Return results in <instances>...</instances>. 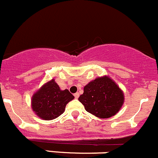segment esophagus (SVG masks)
Segmentation results:
<instances>
[{
    "mask_svg": "<svg viewBox=\"0 0 158 158\" xmlns=\"http://www.w3.org/2000/svg\"><path fill=\"white\" fill-rule=\"evenodd\" d=\"M74 96H75V98H76V99H78V98H79V93H75V94H74Z\"/></svg>",
    "mask_w": 158,
    "mask_h": 158,
    "instance_id": "34e87169",
    "label": "esophagus"
}]
</instances>
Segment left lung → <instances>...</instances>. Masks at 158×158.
Wrapping results in <instances>:
<instances>
[{
  "mask_svg": "<svg viewBox=\"0 0 158 158\" xmlns=\"http://www.w3.org/2000/svg\"><path fill=\"white\" fill-rule=\"evenodd\" d=\"M79 100L87 112L106 119L120 111L124 102V93L110 76H103L85 85Z\"/></svg>",
  "mask_w": 158,
  "mask_h": 158,
  "instance_id": "obj_1",
  "label": "left lung"
}]
</instances>
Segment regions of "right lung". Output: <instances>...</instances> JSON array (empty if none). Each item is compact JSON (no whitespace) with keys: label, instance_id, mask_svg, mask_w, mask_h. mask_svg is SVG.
I'll list each match as a JSON object with an SVG mask.
<instances>
[{"label":"right lung","instance_id":"obj_1","mask_svg":"<svg viewBox=\"0 0 158 158\" xmlns=\"http://www.w3.org/2000/svg\"><path fill=\"white\" fill-rule=\"evenodd\" d=\"M73 99L74 96L68 89H61L52 79L34 93L31 106L38 117L44 120H51L62 115L66 104Z\"/></svg>","mask_w":158,"mask_h":158}]
</instances>
